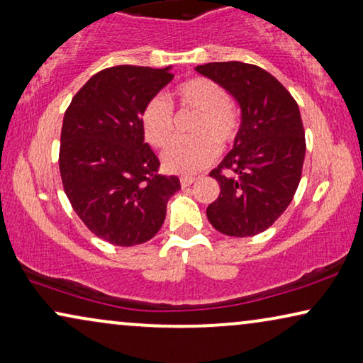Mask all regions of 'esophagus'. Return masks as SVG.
Returning <instances> with one entry per match:
<instances>
[{"mask_svg": "<svg viewBox=\"0 0 363 363\" xmlns=\"http://www.w3.org/2000/svg\"><path fill=\"white\" fill-rule=\"evenodd\" d=\"M194 181H196V177H192V176H182V177H181V186H182V187H189Z\"/></svg>", "mask_w": 363, "mask_h": 363, "instance_id": "1", "label": "esophagus"}]
</instances>
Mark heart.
I'll list each match as a JSON object with an SVG mask.
<instances>
[{
  "mask_svg": "<svg viewBox=\"0 0 363 363\" xmlns=\"http://www.w3.org/2000/svg\"><path fill=\"white\" fill-rule=\"evenodd\" d=\"M177 104L184 110L196 111L192 140L169 143L161 160L166 171L174 174H194L216 160L218 147L233 143L238 133V115L228 104V94L217 82L196 77L184 82L176 90ZM141 126L146 141L160 147L171 140L174 130L172 108L164 96L156 95L147 101L141 113Z\"/></svg>",
  "mask_w": 363,
  "mask_h": 363,
  "instance_id": "1",
  "label": "heart"
}]
</instances>
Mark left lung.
<instances>
[{
	"mask_svg": "<svg viewBox=\"0 0 363 363\" xmlns=\"http://www.w3.org/2000/svg\"><path fill=\"white\" fill-rule=\"evenodd\" d=\"M242 111L233 147L211 176L220 186L207 207L212 227L228 237H253L272 227L299 186L306 140L299 106L279 82L258 65H197Z\"/></svg>",
	"mask_w": 363,
	"mask_h": 363,
	"instance_id": "8db88e82",
	"label": "left lung"
}]
</instances>
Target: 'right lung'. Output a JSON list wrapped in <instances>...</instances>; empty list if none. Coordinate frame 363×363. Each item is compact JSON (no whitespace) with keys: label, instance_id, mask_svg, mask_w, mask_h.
<instances>
[{"label":"right lung","instance_id":"obj_1","mask_svg":"<svg viewBox=\"0 0 363 363\" xmlns=\"http://www.w3.org/2000/svg\"><path fill=\"white\" fill-rule=\"evenodd\" d=\"M166 69L116 65L95 74L70 101L60 133L59 169L74 211L91 233L118 247L160 232L167 201L181 189L157 172L141 113L174 79Z\"/></svg>","mask_w":363,"mask_h":363}]
</instances>
